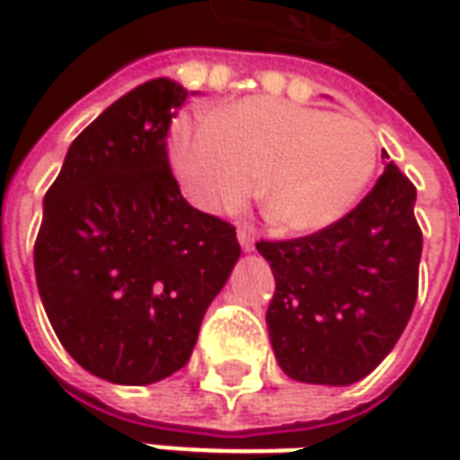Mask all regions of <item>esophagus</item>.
<instances>
[{"instance_id":"1","label":"esophagus","mask_w":460,"mask_h":460,"mask_svg":"<svg viewBox=\"0 0 460 460\" xmlns=\"http://www.w3.org/2000/svg\"><path fill=\"white\" fill-rule=\"evenodd\" d=\"M238 243L245 253H251V251H253V245H256V240H253V235H251L248 230H238Z\"/></svg>"}]
</instances>
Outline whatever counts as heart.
<instances>
[{
	"label": "heart",
	"mask_w": 460,
	"mask_h": 460,
	"mask_svg": "<svg viewBox=\"0 0 460 460\" xmlns=\"http://www.w3.org/2000/svg\"><path fill=\"white\" fill-rule=\"evenodd\" d=\"M379 164L368 125L274 97H245L168 130V166L202 212L238 209L258 181L263 217L281 233H320L358 204Z\"/></svg>",
	"instance_id": "obj_1"
}]
</instances>
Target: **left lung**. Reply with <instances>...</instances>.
I'll use <instances>...</instances> for the list:
<instances>
[{
    "label": "left lung",
    "mask_w": 460,
    "mask_h": 460,
    "mask_svg": "<svg viewBox=\"0 0 460 460\" xmlns=\"http://www.w3.org/2000/svg\"><path fill=\"white\" fill-rule=\"evenodd\" d=\"M415 202V186L386 164L343 220L307 238L256 243L276 279L266 325L289 379L348 386L397 345L417 299Z\"/></svg>",
    "instance_id": "8db88e82"
}]
</instances>
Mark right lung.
<instances>
[{"label": "right lung", "mask_w": 460, "mask_h": 460, "mask_svg": "<svg viewBox=\"0 0 460 460\" xmlns=\"http://www.w3.org/2000/svg\"><path fill=\"white\" fill-rule=\"evenodd\" d=\"M189 92L151 79L71 143L43 199L35 279L68 356L146 386L179 371L240 258L235 227L186 202L166 133Z\"/></svg>", "instance_id": "add662e5"}]
</instances>
